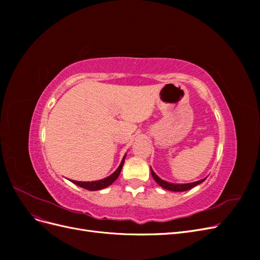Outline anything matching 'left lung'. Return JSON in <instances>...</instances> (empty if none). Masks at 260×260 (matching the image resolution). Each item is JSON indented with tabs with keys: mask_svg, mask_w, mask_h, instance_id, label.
<instances>
[{
	"mask_svg": "<svg viewBox=\"0 0 260 260\" xmlns=\"http://www.w3.org/2000/svg\"><path fill=\"white\" fill-rule=\"evenodd\" d=\"M151 174H152V177L154 178V180L156 181L157 183H158L161 187L166 188V190L168 191H172V192H183V191H187L190 190V188L196 186L201 184L202 182H204V181L206 180L205 179H202V180H199L196 181V182H192V183H183V184H176V183H170V182H167V181H164L161 180L158 176H157L155 172L153 171V169L151 168Z\"/></svg>",
	"mask_w": 260,
	"mask_h": 260,
	"instance_id": "1",
	"label": "left lung"
}]
</instances>
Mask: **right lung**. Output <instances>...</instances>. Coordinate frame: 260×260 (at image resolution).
Wrapping results in <instances>:
<instances>
[{
  "instance_id": "1",
  "label": "right lung",
  "mask_w": 260,
  "mask_h": 260,
  "mask_svg": "<svg viewBox=\"0 0 260 260\" xmlns=\"http://www.w3.org/2000/svg\"><path fill=\"white\" fill-rule=\"evenodd\" d=\"M124 158H125V155L123 156V158L119 165V167L117 168V170L112 174L111 176H108L107 178H104L102 180H98V181H91V182H82V181H75V180H70L73 183L79 185L85 190H89V191H98V190H102V188L107 187L108 185H111L114 181H116V179L119 177L120 175V171L122 169L123 166V162H124Z\"/></svg>"
}]
</instances>
